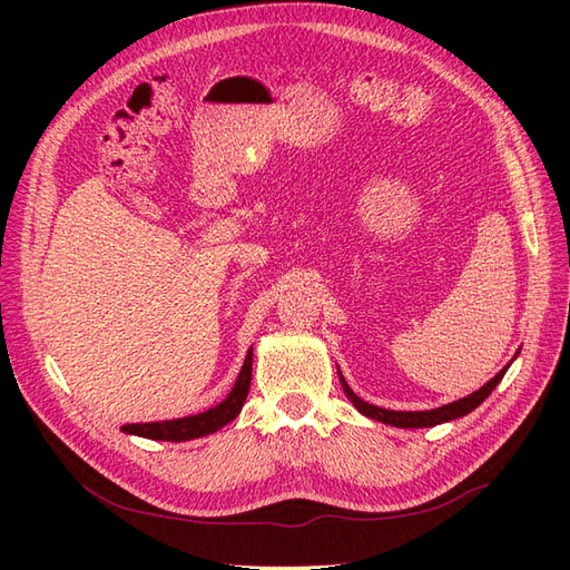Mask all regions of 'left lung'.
Instances as JSON below:
<instances>
[{
    "mask_svg": "<svg viewBox=\"0 0 570 570\" xmlns=\"http://www.w3.org/2000/svg\"><path fill=\"white\" fill-rule=\"evenodd\" d=\"M507 368L499 371L492 377V381L488 385H482L478 392L463 396V400H459V402H452V404H444L440 409H433V411H390V409L366 404L364 400H361V396H356L352 392V387L347 383H344V377L342 375L340 377H342L344 394L350 396L352 404L361 413H364V416L375 419V421H381V423H387V425H396V428H430V425H440V423H446V421H454L459 416H465V413H471L475 406H480L492 394V390L499 385V381H502Z\"/></svg>",
    "mask_w": 570,
    "mask_h": 570,
    "instance_id": "obj_1",
    "label": "left lung"
}]
</instances>
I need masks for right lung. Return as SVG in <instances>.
Returning a JSON list of instances; mask_svg holds the SVG:
<instances>
[{
    "label": "right lung",
    "instance_id": "1",
    "mask_svg": "<svg viewBox=\"0 0 570 570\" xmlns=\"http://www.w3.org/2000/svg\"><path fill=\"white\" fill-rule=\"evenodd\" d=\"M249 383H252V350L247 352L245 366L239 371L235 387L226 396V402H220L218 406L187 419L164 421V423H130V425H124V433L149 438V440H168V442H185V440L212 435L218 428L230 423L237 416L239 409H243L247 400Z\"/></svg>",
    "mask_w": 570,
    "mask_h": 570
}]
</instances>
